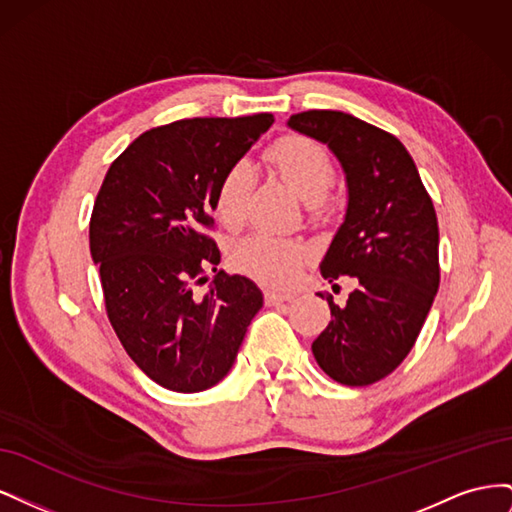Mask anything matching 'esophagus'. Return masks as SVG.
I'll return each instance as SVG.
<instances>
[{
	"label": "esophagus",
	"mask_w": 512,
	"mask_h": 512,
	"mask_svg": "<svg viewBox=\"0 0 512 512\" xmlns=\"http://www.w3.org/2000/svg\"><path fill=\"white\" fill-rule=\"evenodd\" d=\"M292 299H294V292H280V290H267L265 292V301L269 305H277V303L292 301Z\"/></svg>",
	"instance_id": "obj_1"
}]
</instances>
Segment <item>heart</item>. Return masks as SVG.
<instances>
[{"mask_svg":"<svg viewBox=\"0 0 512 512\" xmlns=\"http://www.w3.org/2000/svg\"><path fill=\"white\" fill-rule=\"evenodd\" d=\"M267 158L299 198L316 205L327 198L335 183V166L327 149L305 136H282ZM254 181L250 162L232 164L215 190V215L228 228H237L245 218L247 196ZM232 265L254 280L284 286L297 277L309 258V245L301 239L277 237L269 232H252L232 245Z\"/></svg>","mask_w":512,"mask_h":512,"instance_id":"heart-1","label":"heart"}]
</instances>
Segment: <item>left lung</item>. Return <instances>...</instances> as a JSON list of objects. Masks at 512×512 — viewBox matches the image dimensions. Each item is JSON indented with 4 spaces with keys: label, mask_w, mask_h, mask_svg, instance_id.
Masks as SVG:
<instances>
[{
    "label": "left lung",
    "mask_w": 512,
    "mask_h": 512,
    "mask_svg": "<svg viewBox=\"0 0 512 512\" xmlns=\"http://www.w3.org/2000/svg\"><path fill=\"white\" fill-rule=\"evenodd\" d=\"M288 128L327 145L348 185L346 218L320 273L331 284L354 277L356 288L344 305L327 297L331 322L312 352L335 382L374 384L406 359L436 299V209L408 149L393 134L339 111L297 113Z\"/></svg>",
    "instance_id": "8db88e82"
}]
</instances>
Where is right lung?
Returning a JSON list of instances; mask_svg holds the SVG:
<instances>
[{
    "label": "right lung",
    "mask_w": 512,
    "mask_h": 512,
    "mask_svg": "<svg viewBox=\"0 0 512 512\" xmlns=\"http://www.w3.org/2000/svg\"><path fill=\"white\" fill-rule=\"evenodd\" d=\"M273 115L198 117L147 130L111 164L89 222L108 320L130 359L168 391L218 384L237 359L260 288L218 271L207 235L215 190ZM207 266L216 273L205 293Z\"/></svg>",
    "instance_id": "obj_1"
}]
</instances>
